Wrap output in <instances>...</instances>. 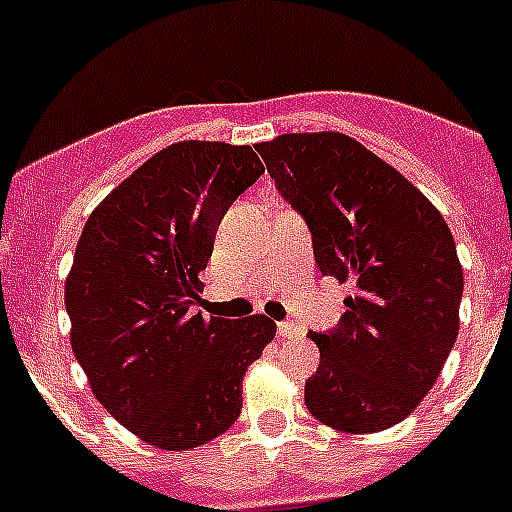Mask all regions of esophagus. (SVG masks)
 <instances>
[{
	"instance_id": "esophagus-1",
	"label": "esophagus",
	"mask_w": 512,
	"mask_h": 512,
	"mask_svg": "<svg viewBox=\"0 0 512 512\" xmlns=\"http://www.w3.org/2000/svg\"><path fill=\"white\" fill-rule=\"evenodd\" d=\"M277 336L284 338V341H287V338H297V336H300V328H297L295 323H279L277 325Z\"/></svg>"
}]
</instances>
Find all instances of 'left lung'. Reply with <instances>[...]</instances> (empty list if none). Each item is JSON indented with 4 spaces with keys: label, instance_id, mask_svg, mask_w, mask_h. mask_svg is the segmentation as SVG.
<instances>
[{
    "label": "left lung",
    "instance_id": "left-lung-1",
    "mask_svg": "<svg viewBox=\"0 0 512 512\" xmlns=\"http://www.w3.org/2000/svg\"><path fill=\"white\" fill-rule=\"evenodd\" d=\"M289 205L305 215L320 271L348 284L330 333H310L318 372L305 405L343 433L408 418L459 336L456 243L433 202L351 135L284 133L256 143Z\"/></svg>",
    "mask_w": 512,
    "mask_h": 512
}]
</instances>
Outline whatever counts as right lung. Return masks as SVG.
Returning <instances> with one entry per match:
<instances>
[{
    "label": "right lung",
    "mask_w": 512,
    "mask_h": 512,
    "mask_svg": "<svg viewBox=\"0 0 512 512\" xmlns=\"http://www.w3.org/2000/svg\"><path fill=\"white\" fill-rule=\"evenodd\" d=\"M261 174L251 146L179 140L81 230L66 277L71 348L104 410L148 446L189 451L228 431L246 369L277 333L266 315L194 312L217 225Z\"/></svg>",
    "instance_id": "obj_1"
}]
</instances>
